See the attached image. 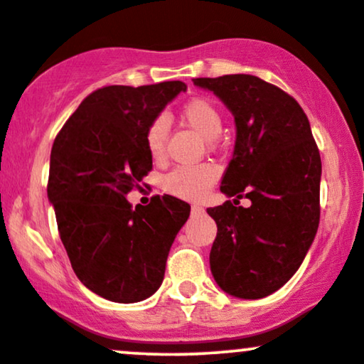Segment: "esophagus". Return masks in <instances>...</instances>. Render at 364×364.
Masks as SVG:
<instances>
[{"instance_id":"obj_1","label":"esophagus","mask_w":364,"mask_h":364,"mask_svg":"<svg viewBox=\"0 0 364 364\" xmlns=\"http://www.w3.org/2000/svg\"><path fill=\"white\" fill-rule=\"evenodd\" d=\"M203 208L200 205H191V214H202Z\"/></svg>"}]
</instances>
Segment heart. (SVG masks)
<instances>
[{"instance_id": "1", "label": "heart", "mask_w": 364, "mask_h": 364, "mask_svg": "<svg viewBox=\"0 0 364 364\" xmlns=\"http://www.w3.org/2000/svg\"><path fill=\"white\" fill-rule=\"evenodd\" d=\"M181 118L196 129L205 140H214L223 132V114L214 102L203 97H195L181 107ZM169 133V121L166 116H157L145 132V144L150 157L161 161L164 157L166 139ZM219 169L210 162L195 166H178L161 179L162 190L169 195L186 200H198L217 181Z\"/></svg>"}]
</instances>
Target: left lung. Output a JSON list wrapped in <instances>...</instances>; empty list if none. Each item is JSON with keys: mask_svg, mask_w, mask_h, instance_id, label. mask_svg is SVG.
Masks as SVG:
<instances>
[{"mask_svg": "<svg viewBox=\"0 0 364 364\" xmlns=\"http://www.w3.org/2000/svg\"><path fill=\"white\" fill-rule=\"evenodd\" d=\"M235 114L236 145L220 191L236 196L207 208L217 236L210 270L228 294H272L299 269L320 223L321 159L298 101L253 75L193 78ZM240 198L252 202L237 206Z\"/></svg>", "mask_w": 364, "mask_h": 364, "instance_id": "1", "label": "left lung"}]
</instances>
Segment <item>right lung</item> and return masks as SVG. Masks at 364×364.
<instances>
[{
	"label": "right lung",
	"instance_id": "add662e5",
	"mask_svg": "<svg viewBox=\"0 0 364 364\" xmlns=\"http://www.w3.org/2000/svg\"><path fill=\"white\" fill-rule=\"evenodd\" d=\"M186 85H109L94 90L54 139L48 196L73 272L92 292L136 303L159 289L190 205L154 196L132 208L124 195L152 171L145 132Z\"/></svg>",
	"mask_w": 364,
	"mask_h": 364
}]
</instances>
